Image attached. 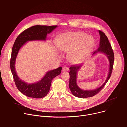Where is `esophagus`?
Masks as SVG:
<instances>
[{"label": "esophagus", "mask_w": 127, "mask_h": 127, "mask_svg": "<svg viewBox=\"0 0 127 127\" xmlns=\"http://www.w3.org/2000/svg\"><path fill=\"white\" fill-rule=\"evenodd\" d=\"M68 70H69L68 67H66V66L63 67V68H62V71H68Z\"/></svg>", "instance_id": "1"}]
</instances>
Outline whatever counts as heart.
<instances>
[{
    "mask_svg": "<svg viewBox=\"0 0 127 127\" xmlns=\"http://www.w3.org/2000/svg\"><path fill=\"white\" fill-rule=\"evenodd\" d=\"M58 48L62 52H69V58L74 62H78L87 56L95 45L94 38L83 32L63 33L56 41Z\"/></svg>",
    "mask_w": 127,
    "mask_h": 127,
    "instance_id": "obj_1",
    "label": "heart"
}]
</instances>
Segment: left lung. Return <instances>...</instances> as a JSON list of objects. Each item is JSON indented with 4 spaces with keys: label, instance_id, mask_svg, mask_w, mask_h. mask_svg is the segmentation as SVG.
<instances>
[{
    "label": "left lung",
    "instance_id": "left-lung-1",
    "mask_svg": "<svg viewBox=\"0 0 127 127\" xmlns=\"http://www.w3.org/2000/svg\"><path fill=\"white\" fill-rule=\"evenodd\" d=\"M100 35V41L99 47L92 54V56L97 53H102L106 55L109 61V69L108 77L103 85L99 87L94 90H84L81 89L77 85V74L79 70L82 66V64H78L71 66L70 68V71L69 72V87L73 95L76 97L80 98H87L94 96L102 90L105 86L106 84L110 78L114 60V55L113 52L111 45L105 33L100 31H98Z\"/></svg>",
    "mask_w": 127,
    "mask_h": 127
}]
</instances>
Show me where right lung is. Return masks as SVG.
Returning <instances> with one entry per match:
<instances>
[{
  "label": "right lung",
  "instance_id": "obj_1",
  "mask_svg": "<svg viewBox=\"0 0 127 127\" xmlns=\"http://www.w3.org/2000/svg\"><path fill=\"white\" fill-rule=\"evenodd\" d=\"M58 26L35 25L24 30L16 38L14 42L10 61L11 70L15 85L22 94L30 97L40 98L44 97L48 93L53 79L61 72L62 67L48 71L40 81L36 83L28 84L22 81L18 76L15 69L17 56L21 47L30 41H45L46 36Z\"/></svg>",
  "mask_w": 127,
  "mask_h": 127
}]
</instances>
